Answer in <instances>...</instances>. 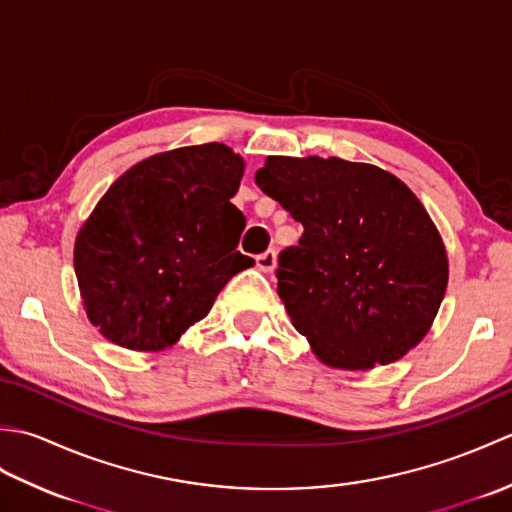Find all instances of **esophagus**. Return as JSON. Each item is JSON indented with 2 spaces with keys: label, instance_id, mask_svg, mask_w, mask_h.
I'll list each match as a JSON object with an SVG mask.
<instances>
[{
  "label": "esophagus",
  "instance_id": "esophagus-1",
  "mask_svg": "<svg viewBox=\"0 0 512 512\" xmlns=\"http://www.w3.org/2000/svg\"><path fill=\"white\" fill-rule=\"evenodd\" d=\"M255 262H257V268L262 270V273H273L275 266H277V253H275V250H266V253L255 257Z\"/></svg>",
  "mask_w": 512,
  "mask_h": 512
}]
</instances>
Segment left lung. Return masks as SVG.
<instances>
[{
  "mask_svg": "<svg viewBox=\"0 0 512 512\" xmlns=\"http://www.w3.org/2000/svg\"><path fill=\"white\" fill-rule=\"evenodd\" d=\"M257 187L303 224L277 292L319 361L363 372L429 332L447 292L442 237L405 182L367 162L268 156Z\"/></svg>",
  "mask_w": 512,
  "mask_h": 512,
  "instance_id": "left-lung-1",
  "label": "left lung"
}]
</instances>
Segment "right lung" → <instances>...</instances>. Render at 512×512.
<instances>
[{
    "label": "right lung",
    "instance_id": "obj_1",
    "mask_svg": "<svg viewBox=\"0 0 512 512\" xmlns=\"http://www.w3.org/2000/svg\"><path fill=\"white\" fill-rule=\"evenodd\" d=\"M242 176V156L206 143L138 162L107 189L74 242L83 308L107 341L165 350L255 264L237 250Z\"/></svg>",
    "mask_w": 512,
    "mask_h": 512
}]
</instances>
